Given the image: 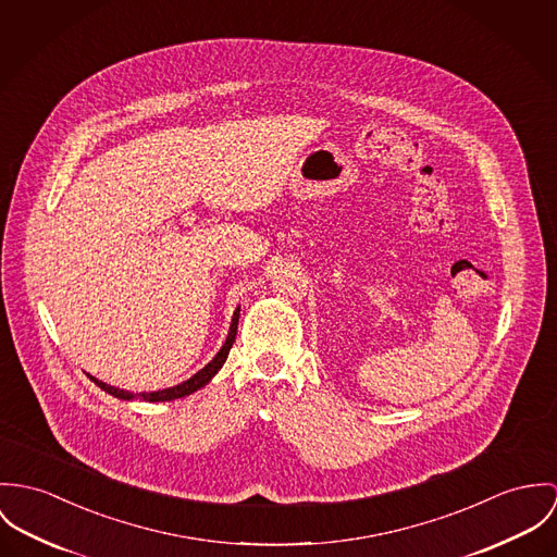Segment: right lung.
Listing matches in <instances>:
<instances>
[{"mask_svg":"<svg viewBox=\"0 0 557 557\" xmlns=\"http://www.w3.org/2000/svg\"><path fill=\"white\" fill-rule=\"evenodd\" d=\"M239 311L242 308L235 309V313H233V320H231V329H228V337H226V342H224V346L220 348V352L202 368V370L196 371L191 377H187L186 382H182V384H177V386H171V388H162V391H151V393H127L124 388H115V386H109L107 382H102V380H98V377H94V375H89L91 377V382H96L104 393H109V395H113V397H117V399H124V401H132V399H143V401H151V404H156V401H173V399H180V397H186V395H191L194 391H198V388H202L205 384H209V380L218 373V371L222 370V366L226 363V359H228V352H231V348H233V342H235V337H237V324H239Z\"/></svg>","mask_w":557,"mask_h":557,"instance_id":"right-lung-1","label":"right lung"}]
</instances>
